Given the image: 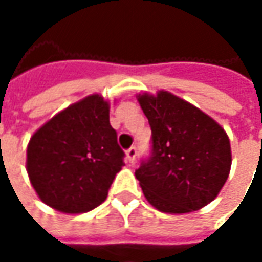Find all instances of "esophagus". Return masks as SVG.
Listing matches in <instances>:
<instances>
[{
  "label": "esophagus",
  "mask_w": 262,
  "mask_h": 262,
  "mask_svg": "<svg viewBox=\"0 0 262 262\" xmlns=\"http://www.w3.org/2000/svg\"><path fill=\"white\" fill-rule=\"evenodd\" d=\"M136 157H137V147H129L128 150H126V159H128V162L129 163H134L136 162Z\"/></svg>",
  "instance_id": "esophagus-1"
}]
</instances>
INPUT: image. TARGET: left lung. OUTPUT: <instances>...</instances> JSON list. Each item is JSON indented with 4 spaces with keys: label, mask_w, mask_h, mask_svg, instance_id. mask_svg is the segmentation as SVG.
Segmentation results:
<instances>
[{
    "label": "left lung",
    "mask_w": 262,
    "mask_h": 262,
    "mask_svg": "<svg viewBox=\"0 0 262 262\" xmlns=\"http://www.w3.org/2000/svg\"><path fill=\"white\" fill-rule=\"evenodd\" d=\"M138 102L151 128V153L136 170L147 201L163 213L175 214L211 203L232 165L225 129L169 92L143 93Z\"/></svg>",
    "instance_id": "1"
}]
</instances>
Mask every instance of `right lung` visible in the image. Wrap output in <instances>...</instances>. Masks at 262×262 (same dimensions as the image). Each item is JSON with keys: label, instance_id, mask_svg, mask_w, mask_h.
Returning a JSON list of instances; mask_svg holds the SVG:
<instances>
[{"label": "right lung", "instance_id": "obj_1", "mask_svg": "<svg viewBox=\"0 0 262 262\" xmlns=\"http://www.w3.org/2000/svg\"><path fill=\"white\" fill-rule=\"evenodd\" d=\"M124 150L99 95L68 106L36 131L27 146V173L39 198L62 213H87L107 196L124 166Z\"/></svg>", "mask_w": 262, "mask_h": 262}]
</instances>
